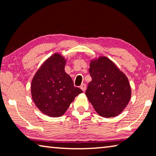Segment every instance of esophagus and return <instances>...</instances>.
Listing matches in <instances>:
<instances>
[{
  "mask_svg": "<svg viewBox=\"0 0 156 156\" xmlns=\"http://www.w3.org/2000/svg\"><path fill=\"white\" fill-rule=\"evenodd\" d=\"M80 87L81 90H82L83 92H85V90H86V85L84 84V83H83V84L80 85Z\"/></svg>",
  "mask_w": 156,
  "mask_h": 156,
  "instance_id": "obj_1",
  "label": "esophagus"
}]
</instances>
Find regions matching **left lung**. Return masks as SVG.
Masks as SVG:
<instances>
[{
  "instance_id": "obj_1",
  "label": "left lung",
  "mask_w": 156,
  "mask_h": 156,
  "mask_svg": "<svg viewBox=\"0 0 156 156\" xmlns=\"http://www.w3.org/2000/svg\"><path fill=\"white\" fill-rule=\"evenodd\" d=\"M89 73L92 80L85 95L95 110L103 117L119 115L131 98L128 78L105 56L90 61Z\"/></svg>"
}]
</instances>
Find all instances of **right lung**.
I'll use <instances>...</instances> for the list:
<instances>
[{
	"mask_svg": "<svg viewBox=\"0 0 156 156\" xmlns=\"http://www.w3.org/2000/svg\"><path fill=\"white\" fill-rule=\"evenodd\" d=\"M66 60L54 54L35 73L31 85L32 98L38 109L51 117L62 116L74 98L83 91L73 85L65 72Z\"/></svg>",
	"mask_w": 156,
	"mask_h": 156,
	"instance_id": "right-lung-1",
	"label": "right lung"
}]
</instances>
